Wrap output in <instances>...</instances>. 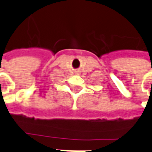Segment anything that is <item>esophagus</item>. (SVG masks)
I'll return each instance as SVG.
<instances>
[{
    "instance_id": "1",
    "label": "esophagus",
    "mask_w": 152,
    "mask_h": 152,
    "mask_svg": "<svg viewBox=\"0 0 152 152\" xmlns=\"http://www.w3.org/2000/svg\"><path fill=\"white\" fill-rule=\"evenodd\" d=\"M76 74H78V72H77V73H76Z\"/></svg>"
}]
</instances>
